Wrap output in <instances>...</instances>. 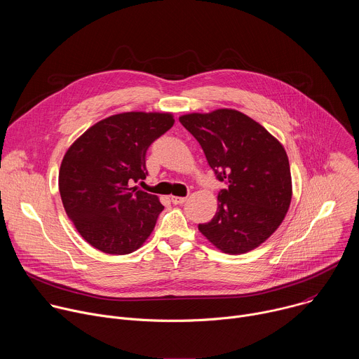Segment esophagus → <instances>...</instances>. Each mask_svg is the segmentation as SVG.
<instances>
[{"label":"esophagus","mask_w":359,"mask_h":359,"mask_svg":"<svg viewBox=\"0 0 359 359\" xmlns=\"http://www.w3.org/2000/svg\"><path fill=\"white\" fill-rule=\"evenodd\" d=\"M170 200H172V203L173 204H183L186 200H187V197H180V196H172L170 197Z\"/></svg>","instance_id":"obj_1"}]
</instances>
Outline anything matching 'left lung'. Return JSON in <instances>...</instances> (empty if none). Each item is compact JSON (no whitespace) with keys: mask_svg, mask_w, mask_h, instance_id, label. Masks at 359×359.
<instances>
[{"mask_svg":"<svg viewBox=\"0 0 359 359\" xmlns=\"http://www.w3.org/2000/svg\"><path fill=\"white\" fill-rule=\"evenodd\" d=\"M180 123L200 143L220 182L217 212L200 233L227 254L264 243L283 223L292 196L283 144L259 122L234 109L189 114Z\"/></svg>","mask_w":359,"mask_h":359,"instance_id":"1","label":"left lung"}]
</instances>
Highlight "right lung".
<instances>
[{"label":"right lung","mask_w":359,"mask_h":359,"mask_svg":"<svg viewBox=\"0 0 359 359\" xmlns=\"http://www.w3.org/2000/svg\"><path fill=\"white\" fill-rule=\"evenodd\" d=\"M173 123L172 114H118L90 126L67 150L58 179L62 204L92 247L129 254L155 229L163 204L132 184L146 179V151Z\"/></svg>","instance_id":"1"}]
</instances>
